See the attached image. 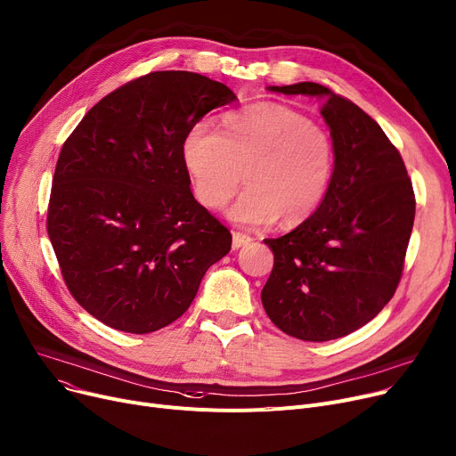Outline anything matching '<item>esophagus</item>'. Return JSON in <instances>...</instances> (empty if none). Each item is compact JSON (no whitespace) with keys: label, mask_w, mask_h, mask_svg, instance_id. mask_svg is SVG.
<instances>
[{"label":"esophagus","mask_w":456,"mask_h":456,"mask_svg":"<svg viewBox=\"0 0 456 456\" xmlns=\"http://www.w3.org/2000/svg\"><path fill=\"white\" fill-rule=\"evenodd\" d=\"M249 242H251V236H249V234L240 232V231H234V232H232V249L242 248V246H246V244H249Z\"/></svg>","instance_id":"esophagus-1"}]
</instances>
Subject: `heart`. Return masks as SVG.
<instances>
[{
    "label": "heart",
    "instance_id": "obj_1",
    "mask_svg": "<svg viewBox=\"0 0 456 456\" xmlns=\"http://www.w3.org/2000/svg\"><path fill=\"white\" fill-rule=\"evenodd\" d=\"M196 198L222 208L244 177L248 188L229 210L236 224L297 225L323 203L334 172L330 134L292 107L262 102L224 118L222 133L198 124L183 146Z\"/></svg>",
    "mask_w": 456,
    "mask_h": 456
}]
</instances>
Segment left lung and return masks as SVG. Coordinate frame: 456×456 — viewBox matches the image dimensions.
Returning a JSON list of instances; mask_svg holds the SVG:
<instances>
[{"label":"left lung","mask_w":456,"mask_h":456,"mask_svg":"<svg viewBox=\"0 0 456 456\" xmlns=\"http://www.w3.org/2000/svg\"><path fill=\"white\" fill-rule=\"evenodd\" d=\"M270 90L327 100L334 172L310 218L265 240L273 270L262 305L294 338L337 340L373 320L397 290L416 214L412 181L385 131L347 98L318 83Z\"/></svg>","instance_id":"left-lung-1"}]
</instances>
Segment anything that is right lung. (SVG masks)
<instances>
[{
    "mask_svg": "<svg viewBox=\"0 0 456 456\" xmlns=\"http://www.w3.org/2000/svg\"><path fill=\"white\" fill-rule=\"evenodd\" d=\"M236 95L194 71H151L95 103L55 166L47 234L74 299L146 334L181 318L232 236L190 190L184 138Z\"/></svg>",
    "mask_w": 456,
    "mask_h": 456,
    "instance_id": "right-lung-1",
    "label": "right lung"
}]
</instances>
